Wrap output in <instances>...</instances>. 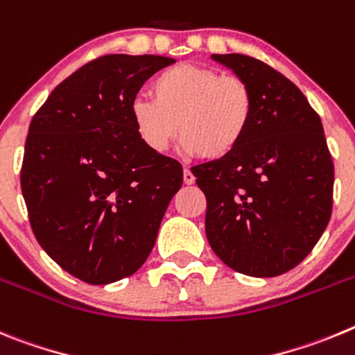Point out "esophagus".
Masks as SVG:
<instances>
[{
    "mask_svg": "<svg viewBox=\"0 0 355 355\" xmlns=\"http://www.w3.org/2000/svg\"><path fill=\"white\" fill-rule=\"evenodd\" d=\"M194 180H196V178H194V175L191 173V170H187V168H185V170H184V184L191 185V184H194Z\"/></svg>",
    "mask_w": 355,
    "mask_h": 355,
    "instance_id": "34e87169",
    "label": "esophagus"
}]
</instances>
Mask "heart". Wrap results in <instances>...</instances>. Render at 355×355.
Masks as SVG:
<instances>
[{"instance_id": "b5f03b06", "label": "heart", "mask_w": 355, "mask_h": 355, "mask_svg": "<svg viewBox=\"0 0 355 355\" xmlns=\"http://www.w3.org/2000/svg\"><path fill=\"white\" fill-rule=\"evenodd\" d=\"M150 97L130 104V120L143 145L164 154L178 125L182 152L207 161L232 155L248 136L257 111L253 90L244 79L189 63L159 72L150 83Z\"/></svg>"}]
</instances>
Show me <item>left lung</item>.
Segmentation results:
<instances>
[{
  "mask_svg": "<svg viewBox=\"0 0 355 355\" xmlns=\"http://www.w3.org/2000/svg\"><path fill=\"white\" fill-rule=\"evenodd\" d=\"M253 90V125L232 155L191 168L210 248L230 269L274 277L301 263L333 212L334 166L320 116L290 79L245 54H212Z\"/></svg>",
  "mask_w": 355,
  "mask_h": 355,
  "instance_id": "8db88e82",
  "label": "left lung"
}]
</instances>
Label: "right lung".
I'll use <instances>...</instances> for the list:
<instances>
[{
	"label": "right lung",
	"instance_id": "obj_1",
	"mask_svg": "<svg viewBox=\"0 0 355 355\" xmlns=\"http://www.w3.org/2000/svg\"><path fill=\"white\" fill-rule=\"evenodd\" d=\"M171 63L155 54L101 56L60 83L30 123L21 189L31 230L85 283L136 272L182 187L180 162L150 152L130 120L143 83Z\"/></svg>",
	"mask_w": 355,
	"mask_h": 355
}]
</instances>
